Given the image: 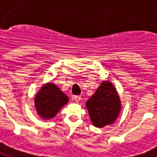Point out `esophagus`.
I'll list each match as a JSON object with an SVG mask.
<instances>
[{"mask_svg":"<svg viewBox=\"0 0 157 157\" xmlns=\"http://www.w3.org/2000/svg\"><path fill=\"white\" fill-rule=\"evenodd\" d=\"M73 99H74V101L76 103H78L81 100V96H74Z\"/></svg>","mask_w":157,"mask_h":157,"instance_id":"1","label":"esophagus"}]
</instances>
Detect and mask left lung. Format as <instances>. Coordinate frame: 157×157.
Listing matches in <instances>:
<instances>
[{"instance_id":"left-lung-1","label":"left lung","mask_w":157,"mask_h":157,"mask_svg":"<svg viewBox=\"0 0 157 157\" xmlns=\"http://www.w3.org/2000/svg\"><path fill=\"white\" fill-rule=\"evenodd\" d=\"M85 105L90 121L98 128L114 124L122 108L117 90L109 80L102 81Z\"/></svg>"}]
</instances>
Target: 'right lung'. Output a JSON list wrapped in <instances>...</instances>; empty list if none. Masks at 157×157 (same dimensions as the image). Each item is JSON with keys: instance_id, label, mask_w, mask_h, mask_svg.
<instances>
[{"instance_id": "1", "label": "right lung", "mask_w": 157, "mask_h": 157, "mask_svg": "<svg viewBox=\"0 0 157 157\" xmlns=\"http://www.w3.org/2000/svg\"><path fill=\"white\" fill-rule=\"evenodd\" d=\"M68 102V97L52 82L42 84L34 98L36 114L44 121H50Z\"/></svg>"}]
</instances>
